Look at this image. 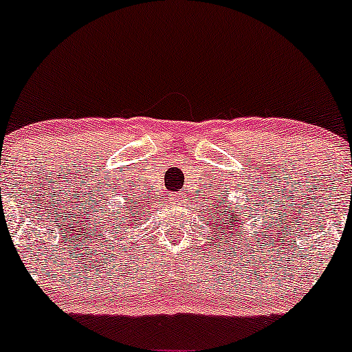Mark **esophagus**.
Returning a JSON list of instances; mask_svg holds the SVG:
<instances>
[{
    "instance_id": "1",
    "label": "esophagus",
    "mask_w": 352,
    "mask_h": 352,
    "mask_svg": "<svg viewBox=\"0 0 352 352\" xmlns=\"http://www.w3.org/2000/svg\"><path fill=\"white\" fill-rule=\"evenodd\" d=\"M171 201L177 203V205H183L184 203V195L183 193H173L171 195Z\"/></svg>"
}]
</instances>
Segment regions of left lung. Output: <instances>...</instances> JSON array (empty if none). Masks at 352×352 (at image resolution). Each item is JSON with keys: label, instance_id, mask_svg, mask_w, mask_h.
<instances>
[{"label": "left lung", "instance_id": "left-lung-1", "mask_svg": "<svg viewBox=\"0 0 352 352\" xmlns=\"http://www.w3.org/2000/svg\"><path fill=\"white\" fill-rule=\"evenodd\" d=\"M210 220L215 227H220V230L230 232V235L239 232V227H242V212H239L237 206L232 208V203H223L222 200H217V205H213V210H210ZM217 232V230H213ZM230 239V237H229Z\"/></svg>", "mask_w": 352, "mask_h": 352}]
</instances>
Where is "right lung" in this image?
<instances>
[{
	"label": "right lung",
	"mask_w": 352,
	"mask_h": 352,
	"mask_svg": "<svg viewBox=\"0 0 352 352\" xmlns=\"http://www.w3.org/2000/svg\"><path fill=\"white\" fill-rule=\"evenodd\" d=\"M140 208H142V206H139V210ZM133 212H135V205H133L132 201H126L125 205L118 206L117 212L113 213L115 217H111L108 222H111V227H115V223H120V227H118V229H125V226L133 227V223L139 222V220H135V217L132 215ZM115 234H117V232H115Z\"/></svg>",
	"instance_id": "obj_1"
}]
</instances>
